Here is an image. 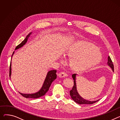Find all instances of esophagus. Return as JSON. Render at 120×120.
Here are the masks:
<instances>
[{
    "mask_svg": "<svg viewBox=\"0 0 120 120\" xmlns=\"http://www.w3.org/2000/svg\"><path fill=\"white\" fill-rule=\"evenodd\" d=\"M58 75L59 77H65L68 76V74L66 72H60L58 74Z\"/></svg>",
    "mask_w": 120,
    "mask_h": 120,
    "instance_id": "esophagus-1",
    "label": "esophagus"
}]
</instances>
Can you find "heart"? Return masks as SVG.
<instances>
[{"label":"heart","mask_w":120,"mask_h":120,"mask_svg":"<svg viewBox=\"0 0 120 120\" xmlns=\"http://www.w3.org/2000/svg\"><path fill=\"white\" fill-rule=\"evenodd\" d=\"M66 55L70 57L69 65L74 70L84 71L99 64L102 54L93 44L85 41H77L68 45Z\"/></svg>","instance_id":"1"}]
</instances>
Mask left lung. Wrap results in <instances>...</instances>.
Segmentation results:
<instances>
[{"label":"left lung","mask_w":120,"mask_h":120,"mask_svg":"<svg viewBox=\"0 0 120 120\" xmlns=\"http://www.w3.org/2000/svg\"><path fill=\"white\" fill-rule=\"evenodd\" d=\"M108 65L111 68L112 71L114 72V66L113 63L111 60L109 56H108V62H107ZM77 74H73L72 75L73 79H74V85L71 90L70 91V95L72 99L76 103L79 104H93L98 101L99 99L97 100L94 101H90L87 99H84L79 94L77 91V85H76V77Z\"/></svg>","instance_id":"8db88e82"}]
</instances>
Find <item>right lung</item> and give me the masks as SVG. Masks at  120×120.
Wrapping results in <instances>:
<instances>
[{
    "label": "right lung",
    "mask_w": 120,
    "mask_h": 120,
    "mask_svg": "<svg viewBox=\"0 0 120 120\" xmlns=\"http://www.w3.org/2000/svg\"><path fill=\"white\" fill-rule=\"evenodd\" d=\"M32 34V32L30 33L26 38L23 40V41L16 47L15 48V50H17L22 47L24 45H25V44L27 42V40L28 38L30 37V35ZM14 52H13L12 56H11V58L12 57V55L14 54ZM56 70H51L50 71H49L47 73V74L46 75V77L45 78V79L44 80V82H43V84L41 88V89H39L38 92L32 93V94H22L20 92H19L22 97H25L26 98H39L43 96L45 94L48 92V91L49 90V88L52 82L56 79L57 78V75L56 74ZM11 64H10V77L11 78Z\"/></svg>",
    "instance_id": "1"
}]
</instances>
